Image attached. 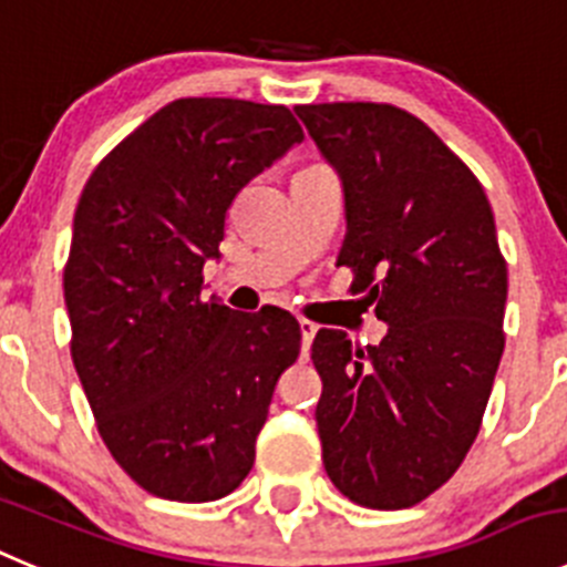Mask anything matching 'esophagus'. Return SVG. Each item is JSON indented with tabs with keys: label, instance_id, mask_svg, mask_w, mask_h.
<instances>
[{
	"label": "esophagus",
	"instance_id": "esophagus-1",
	"mask_svg": "<svg viewBox=\"0 0 567 567\" xmlns=\"http://www.w3.org/2000/svg\"><path fill=\"white\" fill-rule=\"evenodd\" d=\"M300 333H303V355H309L311 339H315L317 326H315V322H311V320H300Z\"/></svg>",
	"mask_w": 567,
	"mask_h": 567
}]
</instances>
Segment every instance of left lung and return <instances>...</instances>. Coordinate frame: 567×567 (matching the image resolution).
<instances>
[{
	"instance_id": "obj_1",
	"label": "left lung",
	"mask_w": 567,
	"mask_h": 567,
	"mask_svg": "<svg viewBox=\"0 0 567 567\" xmlns=\"http://www.w3.org/2000/svg\"><path fill=\"white\" fill-rule=\"evenodd\" d=\"M344 188L337 267L390 326L359 348L320 328L317 431L333 487L406 509L449 482L482 425L504 353L506 261L489 199L465 161L384 102L295 107Z\"/></svg>"
}]
</instances>
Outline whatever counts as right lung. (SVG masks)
<instances>
[{
  "label": "right lung",
  "instance_id": "right-lung-1",
  "mask_svg": "<svg viewBox=\"0 0 567 567\" xmlns=\"http://www.w3.org/2000/svg\"><path fill=\"white\" fill-rule=\"evenodd\" d=\"M303 127L284 105L186 96L96 164L63 269L72 361L118 467L158 498L234 493L256 460L300 326L264 306L203 300L225 214Z\"/></svg>",
  "mask_w": 567,
  "mask_h": 567
}]
</instances>
